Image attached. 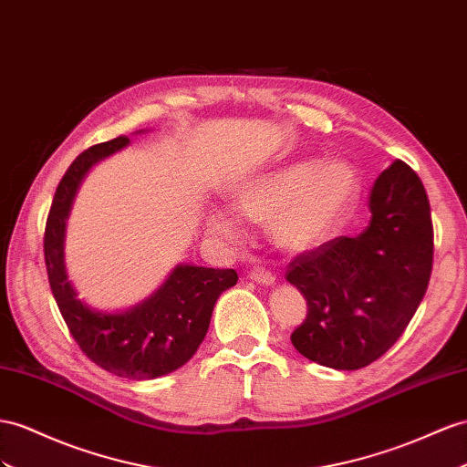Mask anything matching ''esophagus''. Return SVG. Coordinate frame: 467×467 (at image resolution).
<instances>
[{"mask_svg": "<svg viewBox=\"0 0 467 467\" xmlns=\"http://www.w3.org/2000/svg\"><path fill=\"white\" fill-rule=\"evenodd\" d=\"M248 278L253 280V282H256V284H260V285H272L274 282H276V278L272 276V272H268L265 268H256V266L250 270Z\"/></svg>", "mask_w": 467, "mask_h": 467, "instance_id": "esophagus-1", "label": "esophagus"}]
</instances>
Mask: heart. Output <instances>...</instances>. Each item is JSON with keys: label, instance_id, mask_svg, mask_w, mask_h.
Segmentation results:
<instances>
[{"label": "heart", "instance_id": "1", "mask_svg": "<svg viewBox=\"0 0 467 467\" xmlns=\"http://www.w3.org/2000/svg\"><path fill=\"white\" fill-rule=\"evenodd\" d=\"M358 191V171L348 160H296L238 187L233 207L250 223H268L278 248L306 254L324 244L348 217ZM235 213L224 207L209 209V233L229 243L241 241V219Z\"/></svg>", "mask_w": 467, "mask_h": 467}]
</instances>
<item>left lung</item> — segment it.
Wrapping results in <instances>:
<instances>
[{
    "instance_id": "8db88e82",
    "label": "left lung",
    "mask_w": 467,
    "mask_h": 467,
    "mask_svg": "<svg viewBox=\"0 0 467 467\" xmlns=\"http://www.w3.org/2000/svg\"><path fill=\"white\" fill-rule=\"evenodd\" d=\"M370 223L292 260L285 280L307 317L292 333L309 361L357 370L385 355L420 306L432 272L434 231L424 185L394 160L370 189Z\"/></svg>"
}]
</instances>
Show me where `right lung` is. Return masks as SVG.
I'll return each mask as SVG.
<instances>
[{
  "label": "right lung",
  "mask_w": 467,
  "mask_h": 467,
  "mask_svg": "<svg viewBox=\"0 0 467 467\" xmlns=\"http://www.w3.org/2000/svg\"><path fill=\"white\" fill-rule=\"evenodd\" d=\"M128 146V138H116L88 148L70 163L47 219L45 262L57 306L80 349L112 375L151 380L173 373L195 355L214 304L238 276L234 270L177 265L158 290L128 309H99L80 300L65 262L68 214L92 167Z\"/></svg>",
  "instance_id": "right-lung-1"
}]
</instances>
